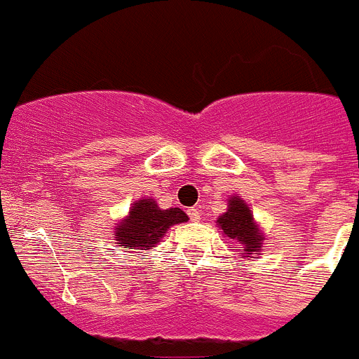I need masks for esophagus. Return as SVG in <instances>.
<instances>
[{"label": "esophagus", "mask_w": 359, "mask_h": 359, "mask_svg": "<svg viewBox=\"0 0 359 359\" xmlns=\"http://www.w3.org/2000/svg\"><path fill=\"white\" fill-rule=\"evenodd\" d=\"M187 215H189V219H191V221H193V222L200 221V210H198L196 207L187 208Z\"/></svg>", "instance_id": "1"}]
</instances>
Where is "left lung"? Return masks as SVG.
<instances>
[{
	"mask_svg": "<svg viewBox=\"0 0 359 359\" xmlns=\"http://www.w3.org/2000/svg\"><path fill=\"white\" fill-rule=\"evenodd\" d=\"M217 228L228 238L238 243V254L242 257H259L264 242V233L254 219L252 210L243 198L231 194L228 198V208L217 217Z\"/></svg>",
	"mask_w": 359,
	"mask_h": 359,
	"instance_id": "1",
	"label": "left lung"
}]
</instances>
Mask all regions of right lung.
Here are the masks:
<instances>
[{"label": "right lung", "mask_w": 359, "mask_h": 359, "mask_svg": "<svg viewBox=\"0 0 359 359\" xmlns=\"http://www.w3.org/2000/svg\"><path fill=\"white\" fill-rule=\"evenodd\" d=\"M189 217L180 208H159L151 196L140 198L130 207L126 217L114 229V240L124 250H149L158 245L172 226L187 222Z\"/></svg>", "instance_id": "obj_1"}]
</instances>
